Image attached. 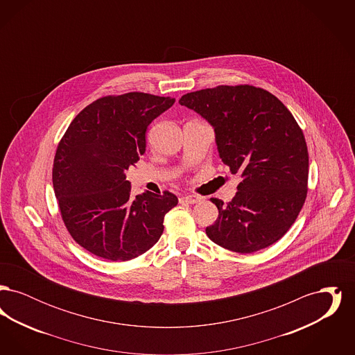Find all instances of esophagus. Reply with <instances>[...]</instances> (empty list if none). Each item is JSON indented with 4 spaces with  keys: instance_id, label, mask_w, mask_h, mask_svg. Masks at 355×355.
I'll return each mask as SVG.
<instances>
[{
    "instance_id": "34e87169",
    "label": "esophagus",
    "mask_w": 355,
    "mask_h": 355,
    "mask_svg": "<svg viewBox=\"0 0 355 355\" xmlns=\"http://www.w3.org/2000/svg\"><path fill=\"white\" fill-rule=\"evenodd\" d=\"M201 201L200 197L197 196H184L180 198V202L181 203H197Z\"/></svg>"
}]
</instances>
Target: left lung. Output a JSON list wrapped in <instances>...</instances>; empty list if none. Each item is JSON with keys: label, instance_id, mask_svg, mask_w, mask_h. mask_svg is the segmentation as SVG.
Segmentation results:
<instances>
[{"label": "left lung", "instance_id": "8db88e82", "mask_svg": "<svg viewBox=\"0 0 355 355\" xmlns=\"http://www.w3.org/2000/svg\"><path fill=\"white\" fill-rule=\"evenodd\" d=\"M180 103L214 128L222 162L241 177L230 202L211 198L220 214L206 227L207 236L243 254L281 239L307 196L309 153L293 114L275 96L252 85L191 92Z\"/></svg>", "mask_w": 355, "mask_h": 355}]
</instances>
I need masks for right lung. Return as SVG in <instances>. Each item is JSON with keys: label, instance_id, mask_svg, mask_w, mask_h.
Returning <instances> with one entry per match:
<instances>
[{"label": "right lung", "instance_id": "obj_1", "mask_svg": "<svg viewBox=\"0 0 355 355\" xmlns=\"http://www.w3.org/2000/svg\"><path fill=\"white\" fill-rule=\"evenodd\" d=\"M175 102L132 92L87 105L71 121L53 162V189L71 238L89 253L129 261L164 233L178 198L168 190L132 197L125 170L146 148V129Z\"/></svg>", "mask_w": 355, "mask_h": 355}]
</instances>
